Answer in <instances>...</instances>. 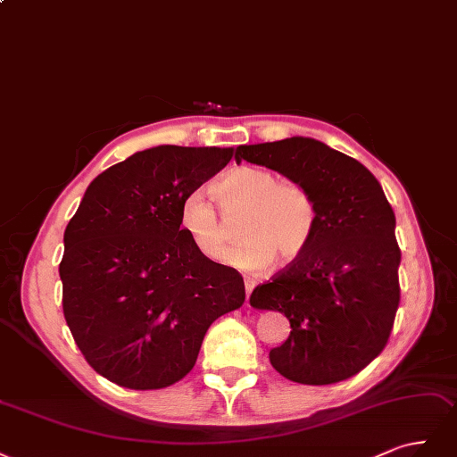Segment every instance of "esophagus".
Segmentation results:
<instances>
[{
    "mask_svg": "<svg viewBox=\"0 0 457 457\" xmlns=\"http://www.w3.org/2000/svg\"><path fill=\"white\" fill-rule=\"evenodd\" d=\"M254 288V281H250V278H246L245 281V292H246V303H248V298H250V292H253Z\"/></svg>",
    "mask_w": 457,
    "mask_h": 457,
    "instance_id": "obj_1",
    "label": "esophagus"
}]
</instances>
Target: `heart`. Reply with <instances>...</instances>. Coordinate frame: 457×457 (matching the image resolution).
Instances as JSON below:
<instances>
[{
	"instance_id": "heart-1",
	"label": "heart",
	"mask_w": 457,
	"mask_h": 457,
	"mask_svg": "<svg viewBox=\"0 0 457 457\" xmlns=\"http://www.w3.org/2000/svg\"><path fill=\"white\" fill-rule=\"evenodd\" d=\"M212 199L201 189L189 191L180 203L179 224L199 254L220 262L231 237L229 222L239 220V237L226 262L243 271H262L273 260L281 266L296 262L312 243L319 209L305 186L281 182L271 170L258 167L233 169L212 186Z\"/></svg>"
}]
</instances>
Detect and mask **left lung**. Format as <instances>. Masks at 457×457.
I'll return each instance as SVG.
<instances>
[{"label": "left lung", "instance_id": "8db88e82", "mask_svg": "<svg viewBox=\"0 0 457 457\" xmlns=\"http://www.w3.org/2000/svg\"><path fill=\"white\" fill-rule=\"evenodd\" d=\"M235 161L305 186L319 209L305 253L250 296L253 307L290 320L271 366L305 386L355 376L386 347L401 300V248L384 189L357 159L307 137L245 144Z\"/></svg>", "mask_w": 457, "mask_h": 457}]
</instances>
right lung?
<instances>
[{"label": "right lung", "mask_w": 457, "mask_h": 457, "mask_svg": "<svg viewBox=\"0 0 457 457\" xmlns=\"http://www.w3.org/2000/svg\"><path fill=\"white\" fill-rule=\"evenodd\" d=\"M231 148L155 145L106 169L64 231L62 307L95 372L127 389H163L194 368L212 322L245 302L237 270L199 254L180 203Z\"/></svg>", "instance_id": "right-lung-1"}]
</instances>
